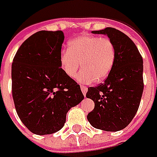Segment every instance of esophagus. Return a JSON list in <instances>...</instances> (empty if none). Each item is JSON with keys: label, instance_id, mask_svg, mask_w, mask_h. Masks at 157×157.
<instances>
[{"label": "esophagus", "instance_id": "34e87169", "mask_svg": "<svg viewBox=\"0 0 157 157\" xmlns=\"http://www.w3.org/2000/svg\"><path fill=\"white\" fill-rule=\"evenodd\" d=\"M80 88H81V91H82L83 94L86 96V92H87V87H86V86H80Z\"/></svg>", "mask_w": 157, "mask_h": 157}]
</instances>
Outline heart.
<instances>
[{
    "instance_id": "heart-1",
    "label": "heart",
    "mask_w": 157,
    "mask_h": 157,
    "mask_svg": "<svg viewBox=\"0 0 157 157\" xmlns=\"http://www.w3.org/2000/svg\"><path fill=\"white\" fill-rule=\"evenodd\" d=\"M116 54V47L109 38L85 34L68 42V49L60 53L59 63L69 78H74L81 63L83 69L77 77L79 82H101L113 68Z\"/></svg>"
}]
</instances>
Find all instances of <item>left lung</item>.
Instances as JSON below:
<instances>
[{
    "instance_id": "8db88e82",
    "label": "left lung",
    "mask_w": 157,
    "mask_h": 157,
    "mask_svg": "<svg viewBox=\"0 0 157 157\" xmlns=\"http://www.w3.org/2000/svg\"><path fill=\"white\" fill-rule=\"evenodd\" d=\"M109 37L116 47L114 66L105 81L88 87L86 98L94 102L87 120L96 129L117 132L125 128L137 112L143 93V60L136 45L112 27L93 31Z\"/></svg>"
}]
</instances>
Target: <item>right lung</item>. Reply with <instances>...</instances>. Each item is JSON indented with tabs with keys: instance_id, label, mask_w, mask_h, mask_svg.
I'll return each instance as SVG.
<instances>
[{
	"instance_id": "1",
	"label": "right lung",
	"mask_w": 157,
	"mask_h": 157,
	"mask_svg": "<svg viewBox=\"0 0 157 157\" xmlns=\"http://www.w3.org/2000/svg\"><path fill=\"white\" fill-rule=\"evenodd\" d=\"M62 31H40L20 46L11 67L12 95L17 113L33 133L61 130L71 107L83 99L79 85L61 69Z\"/></svg>"
}]
</instances>
